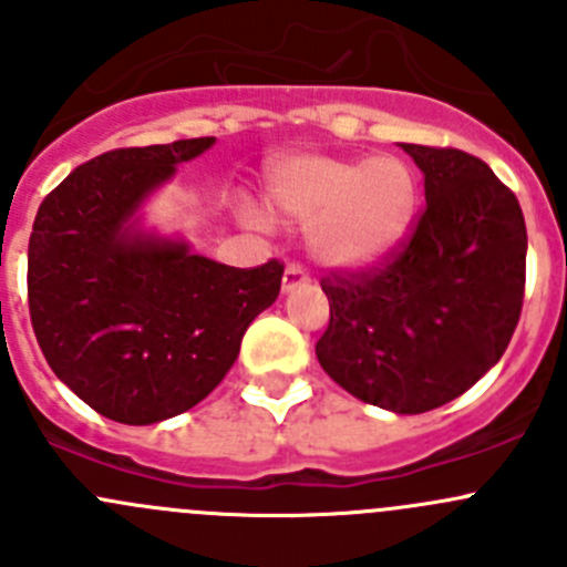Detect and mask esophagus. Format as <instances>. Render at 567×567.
<instances>
[{
	"label": "esophagus",
	"mask_w": 567,
	"mask_h": 567,
	"mask_svg": "<svg viewBox=\"0 0 567 567\" xmlns=\"http://www.w3.org/2000/svg\"><path fill=\"white\" fill-rule=\"evenodd\" d=\"M307 282H310V274L299 262H290L282 274V293H293L296 288H305Z\"/></svg>",
	"instance_id": "esophagus-1"
}]
</instances>
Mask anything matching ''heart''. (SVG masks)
Wrapping results in <instances>:
<instances>
[{"mask_svg": "<svg viewBox=\"0 0 567 567\" xmlns=\"http://www.w3.org/2000/svg\"><path fill=\"white\" fill-rule=\"evenodd\" d=\"M262 188L271 214L307 227L318 260L346 271L386 260L405 241L420 208L414 167L394 153L370 158L293 153L266 169ZM241 214L249 225H266L255 205H244Z\"/></svg>", "mask_w": 567, "mask_h": 567, "instance_id": "1", "label": "heart"}]
</instances>
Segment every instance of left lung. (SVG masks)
Returning a JSON list of instances; mask_svg holds the SVG:
<instances>
[{"instance_id":"left-lung-1","label":"left lung","mask_w":567,"mask_h":567,"mask_svg":"<svg viewBox=\"0 0 567 567\" xmlns=\"http://www.w3.org/2000/svg\"><path fill=\"white\" fill-rule=\"evenodd\" d=\"M425 175V210L386 266L331 274L318 362L379 409L422 414L502 359L524 301L527 225L516 194L455 147L400 145Z\"/></svg>"}]
</instances>
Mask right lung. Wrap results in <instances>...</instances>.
Listing matches in <instances>:
<instances>
[{"mask_svg": "<svg viewBox=\"0 0 567 567\" xmlns=\"http://www.w3.org/2000/svg\"><path fill=\"white\" fill-rule=\"evenodd\" d=\"M214 136L120 147L40 203L27 257L30 318L56 379L123 425L183 414L219 386L285 266L233 268L142 227V205Z\"/></svg>", "mask_w": 567, "mask_h": 567, "instance_id": "add662e5", "label": "right lung"}]
</instances>
